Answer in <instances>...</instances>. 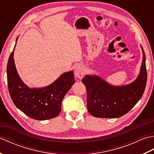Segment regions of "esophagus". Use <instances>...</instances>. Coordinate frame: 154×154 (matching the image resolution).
<instances>
[{
	"label": "esophagus",
	"instance_id": "34e87169",
	"mask_svg": "<svg viewBox=\"0 0 154 154\" xmlns=\"http://www.w3.org/2000/svg\"><path fill=\"white\" fill-rule=\"evenodd\" d=\"M85 67L82 65H77L75 70V75L79 79H82L85 75Z\"/></svg>",
	"mask_w": 154,
	"mask_h": 154
}]
</instances>
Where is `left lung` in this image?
<instances>
[{"mask_svg": "<svg viewBox=\"0 0 154 154\" xmlns=\"http://www.w3.org/2000/svg\"><path fill=\"white\" fill-rule=\"evenodd\" d=\"M143 60L140 72L132 83L114 86L97 75H87L82 79L86 87L87 109L98 118L114 119L122 116L131 110L141 99L147 82L146 55L141 45Z\"/></svg>", "mask_w": 154, "mask_h": 154, "instance_id": "left-lung-1", "label": "left lung"}]
</instances>
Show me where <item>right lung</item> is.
I'll use <instances>...</instances> for the list:
<instances>
[{"mask_svg":"<svg viewBox=\"0 0 154 154\" xmlns=\"http://www.w3.org/2000/svg\"><path fill=\"white\" fill-rule=\"evenodd\" d=\"M15 46L9 57L6 69L8 91L13 103L19 110L33 119L44 120L56 117L61 112L62 100L75 82L73 71L62 74L47 87L31 89L23 83L16 71L14 60Z\"/></svg>","mask_w":154,"mask_h":154,"instance_id":"1","label":"right lung"}]
</instances>
